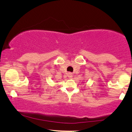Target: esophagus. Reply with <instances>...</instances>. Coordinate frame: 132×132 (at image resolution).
I'll return each mask as SVG.
<instances>
[{
  "mask_svg": "<svg viewBox=\"0 0 132 132\" xmlns=\"http://www.w3.org/2000/svg\"><path fill=\"white\" fill-rule=\"evenodd\" d=\"M68 77H69V78L71 79L73 77V75H72V74L71 72H69L68 74Z\"/></svg>",
  "mask_w": 132,
  "mask_h": 132,
  "instance_id": "esophagus-1",
  "label": "esophagus"
}]
</instances>
